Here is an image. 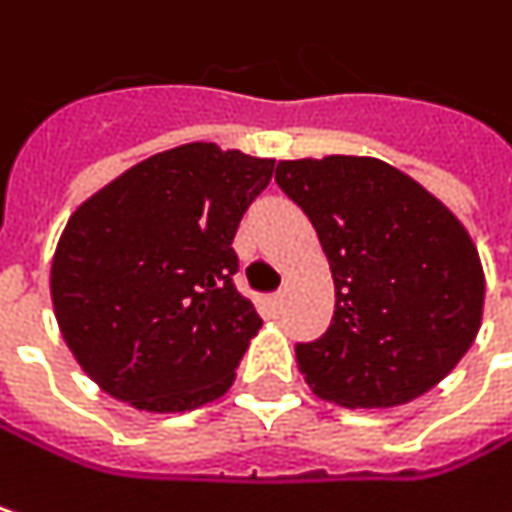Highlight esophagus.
<instances>
[{
    "mask_svg": "<svg viewBox=\"0 0 512 512\" xmlns=\"http://www.w3.org/2000/svg\"><path fill=\"white\" fill-rule=\"evenodd\" d=\"M271 306H274L276 311H282V306H285V294H276V297H271Z\"/></svg>",
    "mask_w": 512,
    "mask_h": 512,
    "instance_id": "obj_1",
    "label": "esophagus"
}]
</instances>
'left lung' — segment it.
Returning <instances> with one entry per match:
<instances>
[{"instance_id": "8db88e82", "label": "left lung", "mask_w": 512, "mask_h": 512, "mask_svg": "<svg viewBox=\"0 0 512 512\" xmlns=\"http://www.w3.org/2000/svg\"><path fill=\"white\" fill-rule=\"evenodd\" d=\"M335 282L323 338L297 344L306 384L344 408H396L440 384L484 317L475 241L443 201L376 157L279 160Z\"/></svg>"}]
</instances>
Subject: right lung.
Masks as SVG:
<instances>
[{
  "label": "right lung",
  "mask_w": 512,
  "mask_h": 512,
  "mask_svg": "<svg viewBox=\"0 0 512 512\" xmlns=\"http://www.w3.org/2000/svg\"><path fill=\"white\" fill-rule=\"evenodd\" d=\"M274 163L189 142L130 165L72 212L52 259V306L104 393L183 414L236 382L262 317L233 285V238Z\"/></svg>",
  "instance_id": "add662e5"
}]
</instances>
